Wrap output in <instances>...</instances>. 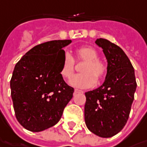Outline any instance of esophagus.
Wrapping results in <instances>:
<instances>
[{"label":"esophagus","instance_id":"obj_1","mask_svg":"<svg viewBox=\"0 0 147 147\" xmlns=\"http://www.w3.org/2000/svg\"><path fill=\"white\" fill-rule=\"evenodd\" d=\"M79 93H83V91H82V90H78V89H76V90H75V91H74V94H79Z\"/></svg>","mask_w":147,"mask_h":147}]
</instances>
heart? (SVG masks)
Masks as SVG:
<instances>
[{"instance_id": "b5f03b06", "label": "heart", "mask_w": 147, "mask_h": 147, "mask_svg": "<svg viewBox=\"0 0 147 147\" xmlns=\"http://www.w3.org/2000/svg\"><path fill=\"white\" fill-rule=\"evenodd\" d=\"M76 58L78 61H85L81 67V74L74 76L70 80V85L76 88L88 89L92 88L96 84L97 80H101L106 76L108 67L105 61L99 59V53L96 49L90 46H83L76 50ZM76 62L73 57L66 53L61 64V76L69 79L75 71Z\"/></svg>"}]
</instances>
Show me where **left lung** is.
<instances>
[{"label": "left lung", "mask_w": 147, "mask_h": 147, "mask_svg": "<svg viewBox=\"0 0 147 147\" xmlns=\"http://www.w3.org/2000/svg\"><path fill=\"white\" fill-rule=\"evenodd\" d=\"M95 43L103 49L108 71L103 85L86 93L85 121L94 134L111 137L127 123L137 82L133 67L122 48L105 38H98Z\"/></svg>", "instance_id": "left-lung-1"}]
</instances>
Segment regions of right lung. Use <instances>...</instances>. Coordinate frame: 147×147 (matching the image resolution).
I'll use <instances>...</instances> for the list:
<instances>
[{
	"label": "right lung",
	"instance_id": "obj_1",
	"mask_svg": "<svg viewBox=\"0 0 147 147\" xmlns=\"http://www.w3.org/2000/svg\"><path fill=\"white\" fill-rule=\"evenodd\" d=\"M71 40H53L30 49L16 63L10 80L11 98L18 122L31 131H41L61 119L74 89L63 80L62 49Z\"/></svg>",
	"mask_w": 147,
	"mask_h": 147
}]
</instances>
